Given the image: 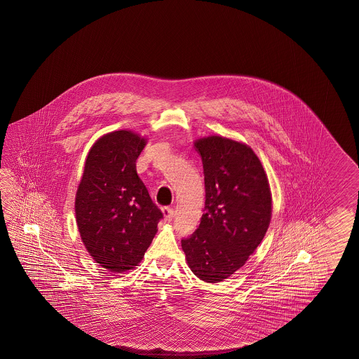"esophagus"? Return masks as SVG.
I'll return each instance as SVG.
<instances>
[{"label": "esophagus", "mask_w": 359, "mask_h": 359, "mask_svg": "<svg viewBox=\"0 0 359 359\" xmlns=\"http://www.w3.org/2000/svg\"><path fill=\"white\" fill-rule=\"evenodd\" d=\"M161 210H163L164 219H165V221L170 222L173 219V217H175V209H173V208H170V206H164Z\"/></svg>", "instance_id": "esophagus-1"}]
</instances>
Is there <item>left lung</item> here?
Returning <instances> with one entry per match:
<instances>
[{
	"instance_id": "8db88e82",
	"label": "left lung",
	"mask_w": 359,
	"mask_h": 359,
	"mask_svg": "<svg viewBox=\"0 0 359 359\" xmlns=\"http://www.w3.org/2000/svg\"><path fill=\"white\" fill-rule=\"evenodd\" d=\"M204 168L205 209L198 229L181 244L200 280L233 275L262 243L272 215L267 175L252 147L221 136L195 142Z\"/></svg>"
}]
</instances>
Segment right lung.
Listing matches in <instances>:
<instances>
[{"instance_id": "add662e5", "label": "right lung", "mask_w": 359, "mask_h": 359, "mask_svg": "<svg viewBox=\"0 0 359 359\" xmlns=\"http://www.w3.org/2000/svg\"><path fill=\"white\" fill-rule=\"evenodd\" d=\"M145 145L146 138L130 130L100 137L87 155L76 191V226L84 246L114 273L142 260L163 218L136 170Z\"/></svg>"}]
</instances>
